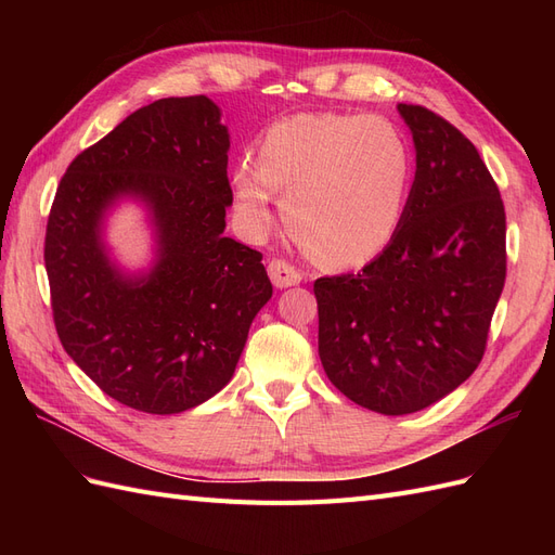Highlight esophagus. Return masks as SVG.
<instances>
[{
	"label": "esophagus",
	"instance_id": "obj_1",
	"mask_svg": "<svg viewBox=\"0 0 555 555\" xmlns=\"http://www.w3.org/2000/svg\"><path fill=\"white\" fill-rule=\"evenodd\" d=\"M268 275H271V282L275 284L278 289H287V287H296V284L304 280L296 268L282 259H273L268 261Z\"/></svg>",
	"mask_w": 555,
	"mask_h": 555
}]
</instances>
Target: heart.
<instances>
[{
	"label": "heart",
	"mask_w": 555,
	"mask_h": 555,
	"mask_svg": "<svg viewBox=\"0 0 555 555\" xmlns=\"http://www.w3.org/2000/svg\"><path fill=\"white\" fill-rule=\"evenodd\" d=\"M231 188L243 227L275 224V192L298 238L331 266H361L391 245L408 210L412 150L382 115L298 113L263 131L259 155L238 159Z\"/></svg>",
	"instance_id": "obj_1"
}]
</instances>
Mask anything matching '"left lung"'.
I'll list each match as a JSON object with an SVG mask.
<instances>
[{
  "instance_id": "8db88e82",
  "label": "left lung",
  "mask_w": 555,
  "mask_h": 555,
  "mask_svg": "<svg viewBox=\"0 0 555 555\" xmlns=\"http://www.w3.org/2000/svg\"><path fill=\"white\" fill-rule=\"evenodd\" d=\"M416 171L391 245L361 273L319 278V359L333 386L386 416L442 400L475 373L505 287V206L477 147L398 104Z\"/></svg>"
}]
</instances>
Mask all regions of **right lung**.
Returning <instances> with one entry per match:
<instances>
[{"label":"right lung","instance_id":"right-lung-1","mask_svg":"<svg viewBox=\"0 0 555 555\" xmlns=\"http://www.w3.org/2000/svg\"><path fill=\"white\" fill-rule=\"evenodd\" d=\"M229 147L212 99H159L82 150L57 188L43 259L60 343L131 410L178 414L220 393L273 296L259 251L224 236ZM122 203L154 241L139 269L107 243Z\"/></svg>","mask_w":555,"mask_h":555}]
</instances>
